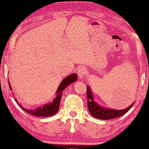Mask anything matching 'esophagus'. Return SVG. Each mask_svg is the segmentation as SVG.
Returning <instances> with one entry per match:
<instances>
[{
    "instance_id": "34e87169",
    "label": "esophagus",
    "mask_w": 149,
    "mask_h": 149,
    "mask_svg": "<svg viewBox=\"0 0 149 149\" xmlns=\"http://www.w3.org/2000/svg\"><path fill=\"white\" fill-rule=\"evenodd\" d=\"M87 73V70L83 66H80L78 69V75L80 79H83Z\"/></svg>"
}]
</instances>
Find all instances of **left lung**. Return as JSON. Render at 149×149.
<instances>
[{"label": "left lung", "mask_w": 149, "mask_h": 149, "mask_svg": "<svg viewBox=\"0 0 149 149\" xmlns=\"http://www.w3.org/2000/svg\"><path fill=\"white\" fill-rule=\"evenodd\" d=\"M87 97H88V110L90 114L93 117L102 120H109L120 117V116L124 115L125 113H126L132 107V106L134 104V102L129 107L123 109V110H116V109L104 108L99 105L94 100L93 95H92V91L89 86H87Z\"/></svg>", "instance_id": "8db88e82"}]
</instances>
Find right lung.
<instances>
[{"mask_svg":"<svg viewBox=\"0 0 149 149\" xmlns=\"http://www.w3.org/2000/svg\"><path fill=\"white\" fill-rule=\"evenodd\" d=\"M78 79V76L76 73H73V74L69 75L66 78H65L64 80L61 81V83L59 85V88H58L57 90V97L53 100L52 102H49V103L44 104L42 107H38V109H24L23 107L22 108L24 111H25L26 112L28 113L31 114V115L35 116H40V117H47V116H51L54 115L56 113H57L58 110H59V103H60V100L61 98V94L62 92L65 90V88L68 86V85L71 84V83H73V82L76 81ZM9 83V87L10 90H12L11 86H10V82H8ZM16 102H17V100H16ZM20 106V105H19Z\"/></svg>","mask_w":149,"mask_h":149,"instance_id":"obj_1","label":"right lung"}]
</instances>
